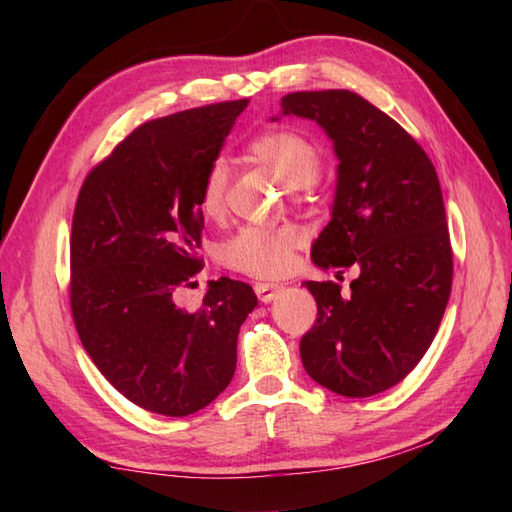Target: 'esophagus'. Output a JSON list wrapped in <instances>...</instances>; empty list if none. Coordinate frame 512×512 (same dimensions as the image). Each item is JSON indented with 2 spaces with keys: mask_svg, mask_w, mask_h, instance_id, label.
Listing matches in <instances>:
<instances>
[{
  "mask_svg": "<svg viewBox=\"0 0 512 512\" xmlns=\"http://www.w3.org/2000/svg\"><path fill=\"white\" fill-rule=\"evenodd\" d=\"M281 290H284V288L275 286V284H255V292H257V297H259V301H262V303L275 301Z\"/></svg>",
  "mask_w": 512,
  "mask_h": 512,
  "instance_id": "34e87169",
  "label": "esophagus"
}]
</instances>
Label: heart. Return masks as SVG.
Returning a JSON list of instances; mask_svg holds the SVG:
<instances>
[{
	"mask_svg": "<svg viewBox=\"0 0 512 512\" xmlns=\"http://www.w3.org/2000/svg\"><path fill=\"white\" fill-rule=\"evenodd\" d=\"M248 151L288 189H306L319 176V149L297 132H266L250 143ZM226 187L228 165L224 160H213L200 189V209L206 217H217L224 211ZM301 242L303 235L295 226H248L220 246V262L248 277L277 279L292 268Z\"/></svg>",
	"mask_w": 512,
	"mask_h": 512,
	"instance_id": "heart-1",
	"label": "heart"
}]
</instances>
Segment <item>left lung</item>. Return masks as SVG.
I'll return each mask as SVG.
<instances>
[{
	"label": "left lung",
	"mask_w": 512,
	"mask_h": 512,
	"mask_svg": "<svg viewBox=\"0 0 512 512\" xmlns=\"http://www.w3.org/2000/svg\"><path fill=\"white\" fill-rule=\"evenodd\" d=\"M281 114L317 123L339 158L312 262L358 273L347 295L334 281H306L319 310L301 363L339 396L380 394L420 363L449 303L453 253L438 173L394 118L350 90L292 92Z\"/></svg>",
	"instance_id": "obj_1"
}]
</instances>
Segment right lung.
<instances>
[{"label":"right lung","instance_id":"1","mask_svg":"<svg viewBox=\"0 0 512 512\" xmlns=\"http://www.w3.org/2000/svg\"><path fill=\"white\" fill-rule=\"evenodd\" d=\"M248 101L134 129L85 178L70 239V306L99 372L134 405L182 418L231 383L253 288L220 277L200 310L176 306L198 275L200 189Z\"/></svg>","mask_w":512,"mask_h":512}]
</instances>
